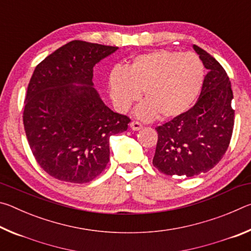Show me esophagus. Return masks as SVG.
I'll return each instance as SVG.
<instances>
[{
  "instance_id": "esophagus-1",
  "label": "esophagus",
  "mask_w": 251,
  "mask_h": 251,
  "mask_svg": "<svg viewBox=\"0 0 251 251\" xmlns=\"http://www.w3.org/2000/svg\"><path fill=\"white\" fill-rule=\"evenodd\" d=\"M130 128L133 129V130H138V129H141L142 128V124L139 122H137V121H134V122H131L130 123Z\"/></svg>"
}]
</instances>
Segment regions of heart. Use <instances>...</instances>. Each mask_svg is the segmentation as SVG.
I'll list each match as a JSON object with an SVG mask.
<instances>
[{"instance_id": "heart-1", "label": "heart", "mask_w": 251, "mask_h": 251, "mask_svg": "<svg viewBox=\"0 0 251 251\" xmlns=\"http://www.w3.org/2000/svg\"><path fill=\"white\" fill-rule=\"evenodd\" d=\"M205 69L196 54L155 50L131 59L126 71L116 67L109 76V90L116 107L125 112L141 100L138 117L148 120L158 114L171 120L186 113L201 91Z\"/></svg>"}]
</instances>
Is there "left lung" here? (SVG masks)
Returning <instances> with one entry per match:
<instances>
[{"mask_svg": "<svg viewBox=\"0 0 251 251\" xmlns=\"http://www.w3.org/2000/svg\"><path fill=\"white\" fill-rule=\"evenodd\" d=\"M208 73L192 108L157 127L152 165L165 175L193 177L217 165L230 143L235 110L231 84L224 67L194 45Z\"/></svg>", "mask_w": 251, "mask_h": 251, "instance_id": "left-lung-1", "label": "left lung"}]
</instances>
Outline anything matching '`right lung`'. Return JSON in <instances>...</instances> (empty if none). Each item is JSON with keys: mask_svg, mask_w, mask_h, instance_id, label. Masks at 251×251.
<instances>
[{"mask_svg": "<svg viewBox=\"0 0 251 251\" xmlns=\"http://www.w3.org/2000/svg\"><path fill=\"white\" fill-rule=\"evenodd\" d=\"M117 49L72 41L34 70L24 129L37 164L58 180L84 184L100 175L109 161V137L128 127L130 118L109 109L92 82L93 67Z\"/></svg>", "mask_w": 251, "mask_h": 251, "instance_id": "add662e5", "label": "right lung"}]
</instances>
